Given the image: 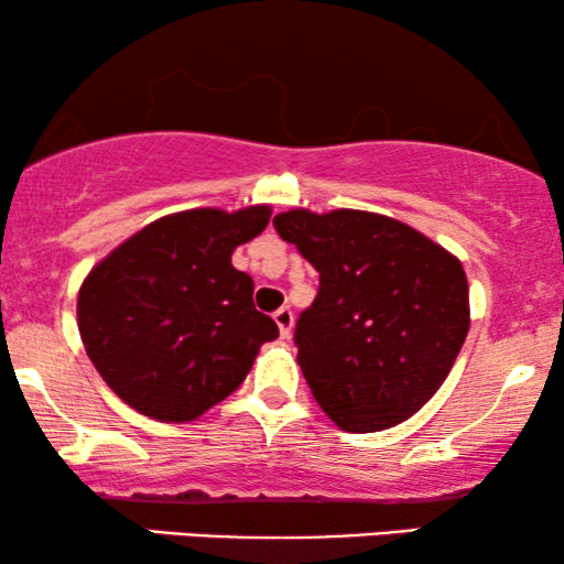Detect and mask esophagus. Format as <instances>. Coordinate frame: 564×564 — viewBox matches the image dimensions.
I'll use <instances>...</instances> for the list:
<instances>
[{
  "mask_svg": "<svg viewBox=\"0 0 564 564\" xmlns=\"http://www.w3.org/2000/svg\"><path fill=\"white\" fill-rule=\"evenodd\" d=\"M274 323H276V326H280L282 338H290L292 336V326H295V315H292L290 307H280V311L274 313Z\"/></svg>",
  "mask_w": 564,
  "mask_h": 564,
  "instance_id": "esophagus-1",
  "label": "esophagus"
}]
</instances>
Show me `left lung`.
<instances>
[{"mask_svg":"<svg viewBox=\"0 0 564 564\" xmlns=\"http://www.w3.org/2000/svg\"><path fill=\"white\" fill-rule=\"evenodd\" d=\"M274 228L321 274L297 318V365L338 429L372 434L434 398L469 330L462 261L395 218L280 213Z\"/></svg>","mask_w":564,"mask_h":564,"instance_id":"1","label":"left lung"}]
</instances>
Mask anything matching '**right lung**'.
Returning a JSON list of instances; mask_svg holds the SVG:
<instances>
[{
	"instance_id": "add662e5",
	"label": "right lung",
	"mask_w": 564,
	"mask_h": 564,
	"mask_svg": "<svg viewBox=\"0 0 564 564\" xmlns=\"http://www.w3.org/2000/svg\"><path fill=\"white\" fill-rule=\"evenodd\" d=\"M269 218V205L164 215L87 274L76 323L91 365L122 403L187 423L246 380L280 328L253 307V280L230 257Z\"/></svg>"
}]
</instances>
